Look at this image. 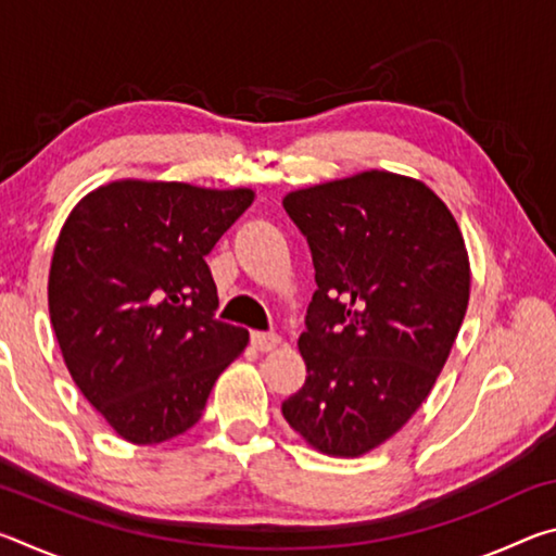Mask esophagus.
Listing matches in <instances>:
<instances>
[{"mask_svg":"<svg viewBox=\"0 0 556 556\" xmlns=\"http://www.w3.org/2000/svg\"><path fill=\"white\" fill-rule=\"evenodd\" d=\"M250 338H252V345H255L257 351H262V353H267V351H271V348H277L279 341H281L277 333H265V331H252Z\"/></svg>","mask_w":556,"mask_h":556,"instance_id":"34e87169","label":"esophagus"}]
</instances>
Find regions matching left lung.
Returning <instances> with one entry per match:
<instances>
[{
	"instance_id": "8db88e82",
	"label": "left lung",
	"mask_w": 556,
	"mask_h": 556,
	"mask_svg": "<svg viewBox=\"0 0 556 556\" xmlns=\"http://www.w3.org/2000/svg\"><path fill=\"white\" fill-rule=\"evenodd\" d=\"M285 211L316 269L299 351L306 382L281 402L328 456H361L407 425L464 324L466 244L421 181L363 172L289 193Z\"/></svg>"
}]
</instances>
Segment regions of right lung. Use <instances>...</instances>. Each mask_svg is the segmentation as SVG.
Returning <instances> with one entry per match:
<instances>
[{
    "instance_id": "obj_1",
    "label": "right lung",
    "mask_w": 556,
    "mask_h": 556,
    "mask_svg": "<svg viewBox=\"0 0 556 556\" xmlns=\"http://www.w3.org/2000/svg\"><path fill=\"white\" fill-rule=\"evenodd\" d=\"M255 201L250 188L112 181L65 220L49 312L71 378L131 444H162L201 419L218 375L250 341L215 318L205 255Z\"/></svg>"
}]
</instances>
